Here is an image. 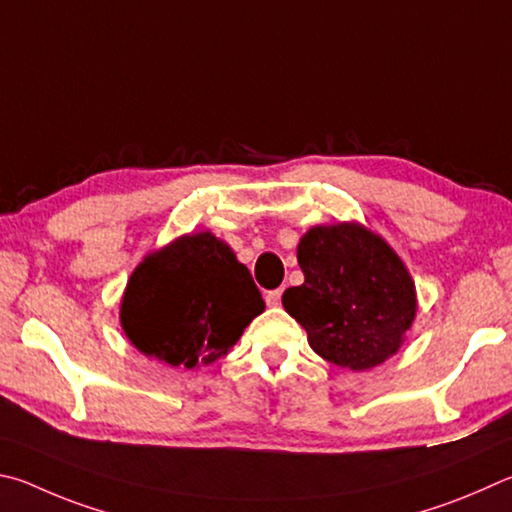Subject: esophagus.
<instances>
[{"label":"esophagus","mask_w":512,"mask_h":512,"mask_svg":"<svg viewBox=\"0 0 512 512\" xmlns=\"http://www.w3.org/2000/svg\"><path fill=\"white\" fill-rule=\"evenodd\" d=\"M281 297H283V290L279 288V290H270L265 294V303L270 308H279L281 306Z\"/></svg>","instance_id":"esophagus-1"}]
</instances>
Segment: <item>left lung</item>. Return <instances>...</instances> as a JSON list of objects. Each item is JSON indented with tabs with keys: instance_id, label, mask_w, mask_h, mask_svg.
I'll return each instance as SVG.
<instances>
[{
	"instance_id": "obj_1",
	"label": "left lung",
	"mask_w": 512,
	"mask_h": 512,
	"mask_svg": "<svg viewBox=\"0 0 512 512\" xmlns=\"http://www.w3.org/2000/svg\"><path fill=\"white\" fill-rule=\"evenodd\" d=\"M297 258L306 281L283 292V308L306 328L312 351L351 371L400 351L416 319V283L380 233L355 220L315 224Z\"/></svg>"
}]
</instances>
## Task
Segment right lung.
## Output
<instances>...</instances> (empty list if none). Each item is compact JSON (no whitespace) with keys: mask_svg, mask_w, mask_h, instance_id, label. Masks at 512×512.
<instances>
[{"mask_svg":"<svg viewBox=\"0 0 512 512\" xmlns=\"http://www.w3.org/2000/svg\"><path fill=\"white\" fill-rule=\"evenodd\" d=\"M265 310L254 279L211 231L150 251L125 285L119 321L139 353L168 366H209Z\"/></svg>","mask_w":512,"mask_h":512,"instance_id":"add662e5","label":"right lung"}]
</instances>
